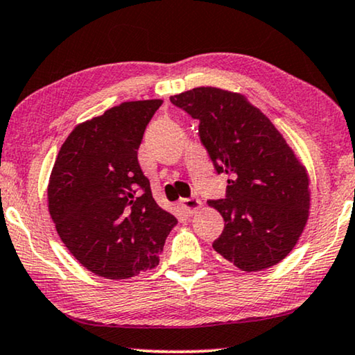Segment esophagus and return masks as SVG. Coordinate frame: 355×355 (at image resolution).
Here are the masks:
<instances>
[{
    "mask_svg": "<svg viewBox=\"0 0 355 355\" xmlns=\"http://www.w3.org/2000/svg\"><path fill=\"white\" fill-rule=\"evenodd\" d=\"M202 202L199 201L198 198H183L180 199V207H182V211L187 214V216H193V214H196L199 209H201Z\"/></svg>",
    "mask_w": 355,
    "mask_h": 355,
    "instance_id": "1",
    "label": "esophagus"
}]
</instances>
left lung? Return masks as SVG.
I'll use <instances>...</instances> for the list:
<instances>
[{
  "mask_svg": "<svg viewBox=\"0 0 355 355\" xmlns=\"http://www.w3.org/2000/svg\"><path fill=\"white\" fill-rule=\"evenodd\" d=\"M171 103L199 122L214 168L228 175L225 198L209 201L225 220L212 248L244 272L283 261L306 227L311 194L282 133L243 94L220 88H193Z\"/></svg>",
  "mask_w": 355,
  "mask_h": 355,
  "instance_id": "left-lung-1",
  "label": "left lung"
}]
</instances>
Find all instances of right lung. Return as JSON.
<instances>
[{"instance_id": "right-lung-1", "label": "right lung", "mask_w": 355, "mask_h": 355, "mask_svg": "<svg viewBox=\"0 0 355 355\" xmlns=\"http://www.w3.org/2000/svg\"><path fill=\"white\" fill-rule=\"evenodd\" d=\"M161 99L128 101L80 123L61 146L48 187L62 243L94 275L123 279L159 263L177 218L154 201L138 148Z\"/></svg>"}]
</instances>
